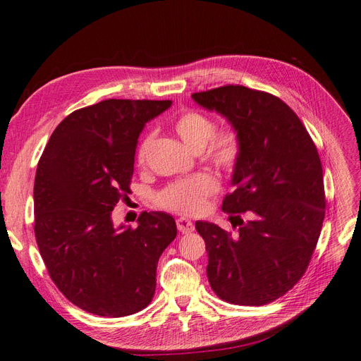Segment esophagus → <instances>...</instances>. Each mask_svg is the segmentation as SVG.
I'll return each instance as SVG.
<instances>
[{
    "label": "esophagus",
    "instance_id": "esophagus-1",
    "mask_svg": "<svg viewBox=\"0 0 361 361\" xmlns=\"http://www.w3.org/2000/svg\"><path fill=\"white\" fill-rule=\"evenodd\" d=\"M176 226H178V230L180 233H190V231L194 230V224L190 219H186V218H178L176 219Z\"/></svg>",
    "mask_w": 361,
    "mask_h": 361
}]
</instances>
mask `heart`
<instances>
[{"label":"heart","instance_id":"1","mask_svg":"<svg viewBox=\"0 0 361 361\" xmlns=\"http://www.w3.org/2000/svg\"><path fill=\"white\" fill-rule=\"evenodd\" d=\"M171 127L194 152L204 151V158L222 171H233L242 157V142L234 130H216L212 118L198 110L186 109L171 121ZM154 142V134H145L135 149V159L142 166ZM219 190L218 180L209 173L178 179L154 195L157 207L182 215H197L204 210L207 198Z\"/></svg>","mask_w":361,"mask_h":361}]
</instances>
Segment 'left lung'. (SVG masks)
Masks as SVG:
<instances>
[{
	"instance_id": "8db88e82",
	"label": "left lung",
	"mask_w": 361,
	"mask_h": 361,
	"mask_svg": "<svg viewBox=\"0 0 361 361\" xmlns=\"http://www.w3.org/2000/svg\"><path fill=\"white\" fill-rule=\"evenodd\" d=\"M192 98L226 116L242 142L233 173L235 190L222 202L238 233L195 222L206 243L209 283L219 299L233 305L271 303L305 275L324 221L317 146L294 110L276 95L226 85Z\"/></svg>"
}]
</instances>
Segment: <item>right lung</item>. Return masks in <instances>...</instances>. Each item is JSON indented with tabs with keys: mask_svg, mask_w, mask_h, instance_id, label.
I'll use <instances>...</instances> for the list:
<instances>
[{
	"mask_svg": "<svg viewBox=\"0 0 361 361\" xmlns=\"http://www.w3.org/2000/svg\"><path fill=\"white\" fill-rule=\"evenodd\" d=\"M170 100H104L74 110L52 133L37 166L34 233L49 276L78 307L127 317L151 303L157 264L178 228L164 212H142L137 228H115L111 210L131 192L145 123Z\"/></svg>",
	"mask_w": 361,
	"mask_h": 361,
	"instance_id": "obj_1",
	"label": "right lung"
}]
</instances>
